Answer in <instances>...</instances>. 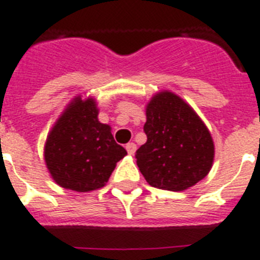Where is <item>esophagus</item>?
Listing matches in <instances>:
<instances>
[{"instance_id": "1", "label": "esophagus", "mask_w": 260, "mask_h": 260, "mask_svg": "<svg viewBox=\"0 0 260 260\" xmlns=\"http://www.w3.org/2000/svg\"><path fill=\"white\" fill-rule=\"evenodd\" d=\"M126 150H127V153L130 154V155H134L135 150H137V145H135L134 142H130L126 145Z\"/></svg>"}]
</instances>
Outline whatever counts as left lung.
Listing matches in <instances>:
<instances>
[{
  "instance_id": "obj_1",
  "label": "left lung",
  "mask_w": 260,
  "mask_h": 260,
  "mask_svg": "<svg viewBox=\"0 0 260 260\" xmlns=\"http://www.w3.org/2000/svg\"><path fill=\"white\" fill-rule=\"evenodd\" d=\"M147 141L135 158L146 182L169 191H184L210 173L215 155L205 122L190 105L164 90L146 105Z\"/></svg>"
}]
</instances>
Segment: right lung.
<instances>
[{"mask_svg":"<svg viewBox=\"0 0 260 260\" xmlns=\"http://www.w3.org/2000/svg\"><path fill=\"white\" fill-rule=\"evenodd\" d=\"M93 96H74L49 132L45 164L53 181L68 190L87 192L104 187L118 160L127 154L111 127L98 119Z\"/></svg>","mask_w":260,"mask_h":260,"instance_id":"add662e5","label":"right lung"}]
</instances>
